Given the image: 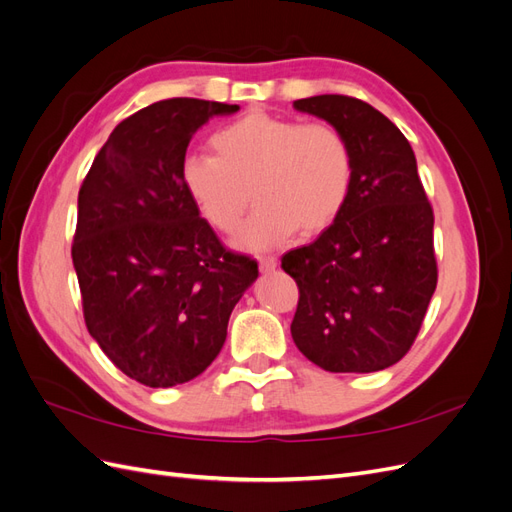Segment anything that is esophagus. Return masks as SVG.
<instances>
[{"label": "esophagus", "instance_id": "34e87169", "mask_svg": "<svg viewBox=\"0 0 512 512\" xmlns=\"http://www.w3.org/2000/svg\"><path fill=\"white\" fill-rule=\"evenodd\" d=\"M258 267L262 273H269L277 267V258L275 256H260L258 258Z\"/></svg>", "mask_w": 512, "mask_h": 512}]
</instances>
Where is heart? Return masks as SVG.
I'll return each instance as SVG.
<instances>
[{"label": "heart", "mask_w": 512, "mask_h": 512, "mask_svg": "<svg viewBox=\"0 0 512 512\" xmlns=\"http://www.w3.org/2000/svg\"><path fill=\"white\" fill-rule=\"evenodd\" d=\"M215 156H188L183 188L220 232H232L250 205L256 211L235 237L245 252L288 243L297 230L318 235L344 213L354 183L348 138L329 123L250 113L211 136Z\"/></svg>", "instance_id": "obj_1"}]
</instances>
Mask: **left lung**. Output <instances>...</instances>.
<instances>
[{
	"label": "left lung",
	"instance_id": "obj_1",
	"mask_svg": "<svg viewBox=\"0 0 512 512\" xmlns=\"http://www.w3.org/2000/svg\"><path fill=\"white\" fill-rule=\"evenodd\" d=\"M292 106L329 121L354 156L344 213L314 243L282 256L299 286L292 339L333 374L386 369L414 344L438 284L433 211L414 151L363 100L327 94Z\"/></svg>",
	"mask_w": 512,
	"mask_h": 512
}]
</instances>
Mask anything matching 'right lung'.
<instances>
[{
	"instance_id": "add662e5",
	"label": "right lung",
	"mask_w": 512,
	"mask_h": 512,
	"mask_svg": "<svg viewBox=\"0 0 512 512\" xmlns=\"http://www.w3.org/2000/svg\"><path fill=\"white\" fill-rule=\"evenodd\" d=\"M237 104L170 98L123 119L79 192L72 262L89 335L151 389L190 382L220 354L258 277L192 203L181 164L194 132Z\"/></svg>"
}]
</instances>
